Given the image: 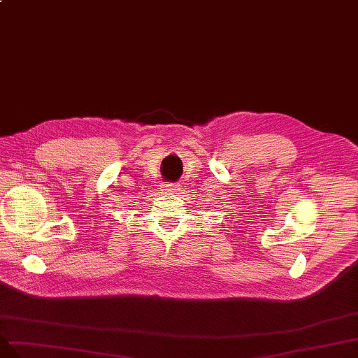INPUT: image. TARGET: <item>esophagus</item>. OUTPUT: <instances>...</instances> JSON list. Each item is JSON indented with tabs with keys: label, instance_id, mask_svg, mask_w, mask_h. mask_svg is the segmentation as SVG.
Segmentation results:
<instances>
[{
	"label": "esophagus",
	"instance_id": "34e87169",
	"mask_svg": "<svg viewBox=\"0 0 358 358\" xmlns=\"http://www.w3.org/2000/svg\"><path fill=\"white\" fill-rule=\"evenodd\" d=\"M160 190L163 193H176L180 190V185H177V182H165V185L160 186Z\"/></svg>",
	"mask_w": 358,
	"mask_h": 358
}]
</instances>
